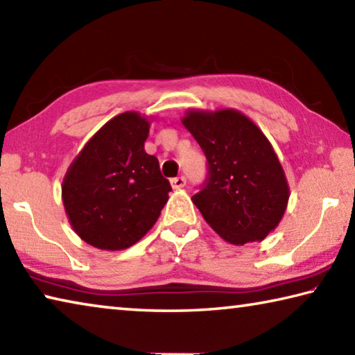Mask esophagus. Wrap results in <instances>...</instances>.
Returning <instances> with one entry per match:
<instances>
[{
    "label": "esophagus",
    "mask_w": 355,
    "mask_h": 355,
    "mask_svg": "<svg viewBox=\"0 0 355 355\" xmlns=\"http://www.w3.org/2000/svg\"><path fill=\"white\" fill-rule=\"evenodd\" d=\"M171 184H172V188H173V189H180V188H183V186L186 184V178H184V177L172 178V180H171Z\"/></svg>",
    "instance_id": "esophagus-1"
}]
</instances>
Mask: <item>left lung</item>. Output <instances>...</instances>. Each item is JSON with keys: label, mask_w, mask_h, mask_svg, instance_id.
I'll use <instances>...</instances> for the list:
<instances>
[{"label": "left lung", "mask_w": 355, "mask_h": 355, "mask_svg": "<svg viewBox=\"0 0 355 355\" xmlns=\"http://www.w3.org/2000/svg\"><path fill=\"white\" fill-rule=\"evenodd\" d=\"M182 123L207 156L208 177L192 196L203 219L230 244L261 241L279 225L290 199L271 142L235 110H192Z\"/></svg>", "instance_id": "8db88e82"}]
</instances>
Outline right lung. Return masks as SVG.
Here are the masks:
<instances>
[{
	"label": "right lung",
	"mask_w": 355,
	"mask_h": 355,
	"mask_svg": "<svg viewBox=\"0 0 355 355\" xmlns=\"http://www.w3.org/2000/svg\"><path fill=\"white\" fill-rule=\"evenodd\" d=\"M150 122L139 112L106 122L70 164L62 202L83 241L101 250L136 244L153 227L172 191L156 156L144 150Z\"/></svg>",
	"instance_id": "1"
}]
</instances>
